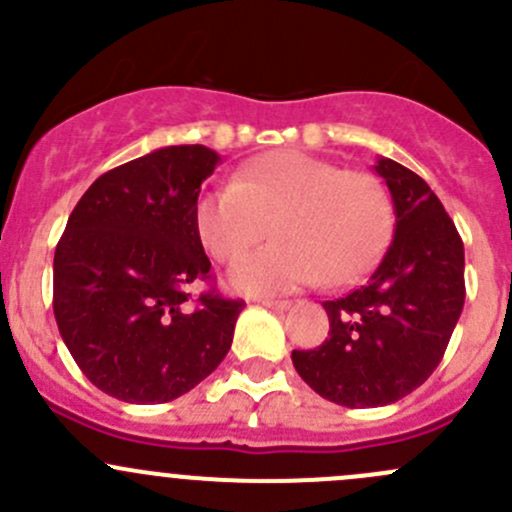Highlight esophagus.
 <instances>
[{"label": "esophagus", "mask_w": 512, "mask_h": 512, "mask_svg": "<svg viewBox=\"0 0 512 512\" xmlns=\"http://www.w3.org/2000/svg\"><path fill=\"white\" fill-rule=\"evenodd\" d=\"M260 304H265V307H270V309H287L292 302H289V299H270V297H262Z\"/></svg>", "instance_id": "34e87169"}]
</instances>
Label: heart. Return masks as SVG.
Wrapping results in <instances>:
<instances>
[{"label":"heart","instance_id":"heart-1","mask_svg":"<svg viewBox=\"0 0 512 512\" xmlns=\"http://www.w3.org/2000/svg\"><path fill=\"white\" fill-rule=\"evenodd\" d=\"M270 222L281 240L232 267L237 292L352 285L386 250L394 208L376 175L294 148L250 160L232 183L205 190L195 203L205 250L227 265L264 239Z\"/></svg>","mask_w":512,"mask_h":512}]
</instances>
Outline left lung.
Returning <instances> with one entry per match:
<instances>
[{"label": "left lung", "instance_id": "8db88e82", "mask_svg": "<svg viewBox=\"0 0 512 512\" xmlns=\"http://www.w3.org/2000/svg\"><path fill=\"white\" fill-rule=\"evenodd\" d=\"M376 173L394 200V240L379 267L347 297L324 302L329 337L292 352L297 374L349 409L394 404L441 364L466 302L463 240L426 180L391 158Z\"/></svg>", "mask_w": 512, "mask_h": 512}]
</instances>
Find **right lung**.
Segmentation results:
<instances>
[{
  "label": "right lung",
  "mask_w": 512,
  "mask_h": 512,
  "mask_svg": "<svg viewBox=\"0 0 512 512\" xmlns=\"http://www.w3.org/2000/svg\"><path fill=\"white\" fill-rule=\"evenodd\" d=\"M220 156L168 146L108 170L81 195L54 252V317L71 356L103 394L165 404L230 352L245 302L215 289L195 227L200 185Z\"/></svg>",
  "instance_id": "obj_1"
}]
</instances>
